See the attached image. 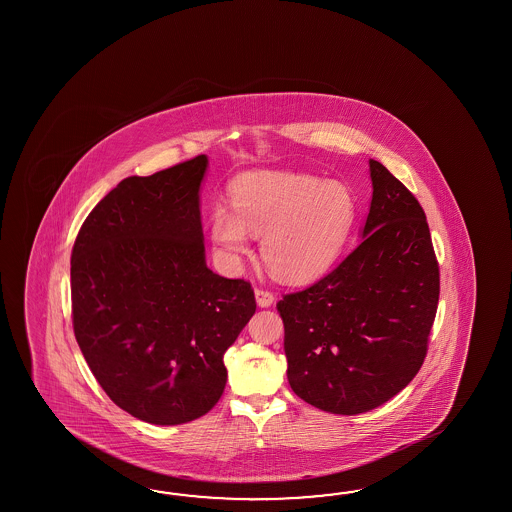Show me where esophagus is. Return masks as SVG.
Returning <instances> with one entry per match:
<instances>
[{
  "label": "esophagus",
  "mask_w": 512,
  "mask_h": 512,
  "mask_svg": "<svg viewBox=\"0 0 512 512\" xmlns=\"http://www.w3.org/2000/svg\"><path fill=\"white\" fill-rule=\"evenodd\" d=\"M254 294H256V302H258L260 307H269V305L274 304V294H272L269 289H261V287H258V289L254 291Z\"/></svg>",
  "instance_id": "obj_1"
}]
</instances>
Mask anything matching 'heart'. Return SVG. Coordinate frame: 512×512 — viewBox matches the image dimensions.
<instances>
[{
	"label": "heart",
	"mask_w": 512,
	"mask_h": 512,
	"mask_svg": "<svg viewBox=\"0 0 512 512\" xmlns=\"http://www.w3.org/2000/svg\"><path fill=\"white\" fill-rule=\"evenodd\" d=\"M232 210L218 203L210 234L221 252H249V234L261 238V256L285 282H309L337 260L355 221V199L337 181L296 174H251L230 192Z\"/></svg>",
	"instance_id": "heart-1"
}]
</instances>
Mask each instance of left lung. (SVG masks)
<instances>
[{
	"label": "left lung",
	"mask_w": 512,
	"mask_h": 512,
	"mask_svg": "<svg viewBox=\"0 0 512 512\" xmlns=\"http://www.w3.org/2000/svg\"><path fill=\"white\" fill-rule=\"evenodd\" d=\"M370 214L359 247L304 291L283 294L287 379L331 414L370 412L421 370L439 302L425 210L370 159Z\"/></svg>",
	"instance_id": "1"
}]
</instances>
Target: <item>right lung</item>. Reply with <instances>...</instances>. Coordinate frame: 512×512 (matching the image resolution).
Masks as SVG:
<instances>
[{
    "label": "right lung",
    "mask_w": 512,
    "mask_h": 512,
    "mask_svg": "<svg viewBox=\"0 0 512 512\" xmlns=\"http://www.w3.org/2000/svg\"><path fill=\"white\" fill-rule=\"evenodd\" d=\"M197 155L148 177H126L78 230L71 316L102 390L152 425L210 412L227 384L225 351L256 311L251 283L205 263Z\"/></svg>",
    "instance_id": "1"
}]
</instances>
